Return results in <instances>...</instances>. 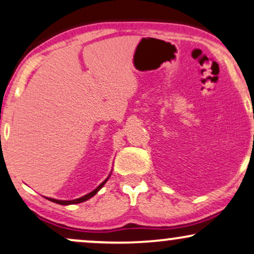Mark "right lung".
<instances>
[{
    "mask_svg": "<svg viewBox=\"0 0 254 254\" xmlns=\"http://www.w3.org/2000/svg\"><path fill=\"white\" fill-rule=\"evenodd\" d=\"M108 178H109V177H108ZM108 178H107V179H106L105 181H103V183H102L101 185H100V186L96 187V189L94 190L93 192H90V193H88V194H86V195H84V196H81V198H79V199L70 200V201H67V200H56V199H52V198H47V199L51 200V201H53V202L60 203V205H71V203H80V202H83V201H86V200H88V199L92 198V196L95 195V194L98 193L99 190L102 189V186H103V185L106 184V181L108 180Z\"/></svg>",
    "mask_w": 254,
    "mask_h": 254,
    "instance_id": "right-lung-1",
    "label": "right lung"
}]
</instances>
